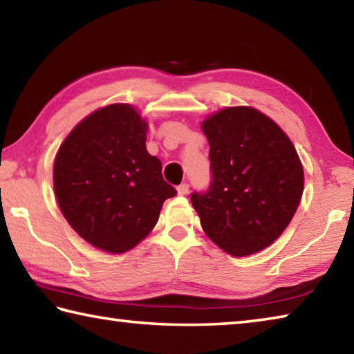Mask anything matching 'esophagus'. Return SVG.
<instances>
[{"instance_id": "esophagus-1", "label": "esophagus", "mask_w": 354, "mask_h": 354, "mask_svg": "<svg viewBox=\"0 0 354 354\" xmlns=\"http://www.w3.org/2000/svg\"><path fill=\"white\" fill-rule=\"evenodd\" d=\"M187 192H189V184L187 183H183V184L178 185V194L179 195H185Z\"/></svg>"}]
</instances>
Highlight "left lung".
<instances>
[{
  "mask_svg": "<svg viewBox=\"0 0 354 354\" xmlns=\"http://www.w3.org/2000/svg\"><path fill=\"white\" fill-rule=\"evenodd\" d=\"M211 184L190 195L207 237L232 256L283 234L303 195V167L283 129L253 107H226L201 124Z\"/></svg>",
  "mask_w": 354,
  "mask_h": 354,
  "instance_id": "obj_1",
  "label": "left lung"
}]
</instances>
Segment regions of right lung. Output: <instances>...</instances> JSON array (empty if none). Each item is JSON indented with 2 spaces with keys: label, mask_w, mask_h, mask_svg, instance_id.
Listing matches in <instances>:
<instances>
[{
  "label": "right lung",
  "mask_w": 354,
  "mask_h": 354,
  "mask_svg": "<svg viewBox=\"0 0 354 354\" xmlns=\"http://www.w3.org/2000/svg\"><path fill=\"white\" fill-rule=\"evenodd\" d=\"M147 123L133 106L84 118L59 148L53 178L59 207L84 241L109 253L136 247L176 189L147 151Z\"/></svg>",
  "instance_id": "obj_1"
}]
</instances>
